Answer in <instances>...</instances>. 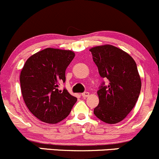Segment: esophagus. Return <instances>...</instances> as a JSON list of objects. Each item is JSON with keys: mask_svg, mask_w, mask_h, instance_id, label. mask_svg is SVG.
<instances>
[{"mask_svg": "<svg viewBox=\"0 0 159 159\" xmlns=\"http://www.w3.org/2000/svg\"><path fill=\"white\" fill-rule=\"evenodd\" d=\"M82 96H83V98H87V97L89 96V93H88V92H85V93H82Z\"/></svg>", "mask_w": 159, "mask_h": 159, "instance_id": "34e87169", "label": "esophagus"}]
</instances>
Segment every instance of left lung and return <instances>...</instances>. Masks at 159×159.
I'll use <instances>...</instances> for the list:
<instances>
[{"instance_id": "obj_1", "label": "left lung", "mask_w": 159, "mask_h": 159, "mask_svg": "<svg viewBox=\"0 0 159 159\" xmlns=\"http://www.w3.org/2000/svg\"><path fill=\"white\" fill-rule=\"evenodd\" d=\"M89 51L100 76L108 81L97 92L99 103L94 114L103 122L117 124L132 111L140 93L136 64L129 54L113 45L95 46Z\"/></svg>"}]
</instances>
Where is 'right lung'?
Masks as SVG:
<instances>
[{
	"mask_svg": "<svg viewBox=\"0 0 159 159\" xmlns=\"http://www.w3.org/2000/svg\"><path fill=\"white\" fill-rule=\"evenodd\" d=\"M75 57L70 50L48 48L27 59L21 73L20 86L25 105L39 120L57 124L65 119L77 98L64 89L66 67Z\"/></svg>",
	"mask_w": 159,
	"mask_h": 159,
	"instance_id": "right-lung-1",
	"label": "right lung"
}]
</instances>
